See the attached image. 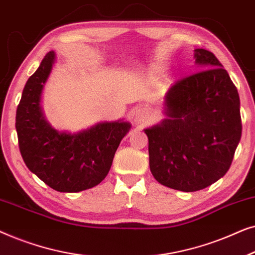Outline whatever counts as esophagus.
I'll return each instance as SVG.
<instances>
[{
	"label": "esophagus",
	"instance_id": "1",
	"mask_svg": "<svg viewBox=\"0 0 255 255\" xmlns=\"http://www.w3.org/2000/svg\"><path fill=\"white\" fill-rule=\"evenodd\" d=\"M134 116L139 123H146L151 118V111L146 109V108H139V109L135 110Z\"/></svg>",
	"mask_w": 255,
	"mask_h": 255
}]
</instances>
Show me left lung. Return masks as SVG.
<instances>
[{
	"label": "left lung",
	"mask_w": 255,
	"mask_h": 255,
	"mask_svg": "<svg viewBox=\"0 0 255 255\" xmlns=\"http://www.w3.org/2000/svg\"><path fill=\"white\" fill-rule=\"evenodd\" d=\"M194 59L203 71L174 82L163 101L166 118L144 130L152 175L187 193L224 176L242 138L239 94L228 72L203 48Z\"/></svg>",
	"instance_id": "left-lung-1"
}]
</instances>
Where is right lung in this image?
<instances>
[{"label": "right lung", "mask_w": 255, "mask_h": 255, "mask_svg": "<svg viewBox=\"0 0 255 255\" xmlns=\"http://www.w3.org/2000/svg\"><path fill=\"white\" fill-rule=\"evenodd\" d=\"M54 62L55 53L48 52L23 89L16 111L19 151L27 168L52 189L79 193L106 179L131 124L101 122L74 133L52 127L44 116L41 95Z\"/></svg>", "instance_id": "right-lung-1"}]
</instances>
